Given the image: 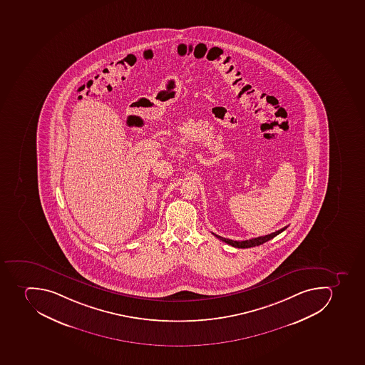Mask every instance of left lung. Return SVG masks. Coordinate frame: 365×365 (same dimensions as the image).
Here are the masks:
<instances>
[{"label": "left lung", "instance_id": "1", "mask_svg": "<svg viewBox=\"0 0 365 365\" xmlns=\"http://www.w3.org/2000/svg\"><path fill=\"white\" fill-rule=\"evenodd\" d=\"M288 227H283L281 230L275 231V232L269 233V235H266V236L257 237V238H252L248 239V240H242V242H238V240H231V239L223 238V237L217 236V235H215L212 233L214 236L217 237L218 239H221L222 242H227L229 245L233 246V247L238 248H250L255 247V246L261 245V244H264V242H268L270 239H273L274 237L277 236L279 233L283 232Z\"/></svg>", "mask_w": 365, "mask_h": 365}]
</instances>
